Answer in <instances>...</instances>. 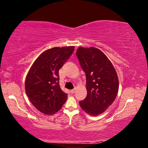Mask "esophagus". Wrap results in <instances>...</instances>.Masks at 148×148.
I'll use <instances>...</instances> for the list:
<instances>
[{
  "label": "esophagus",
  "instance_id": "1",
  "mask_svg": "<svg viewBox=\"0 0 148 148\" xmlns=\"http://www.w3.org/2000/svg\"><path fill=\"white\" fill-rule=\"evenodd\" d=\"M75 90H76L75 89H72V90H71V93H72V94L74 93V92H75Z\"/></svg>",
  "mask_w": 148,
  "mask_h": 148
}]
</instances>
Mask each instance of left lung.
I'll list each match as a JSON object with an SVG mask.
<instances>
[{"mask_svg": "<svg viewBox=\"0 0 148 148\" xmlns=\"http://www.w3.org/2000/svg\"><path fill=\"white\" fill-rule=\"evenodd\" d=\"M76 56L86 75V98L79 101L86 113L97 116L106 110L116 99L119 80L113 64L101 50L79 47Z\"/></svg>", "mask_w": 148, "mask_h": 148, "instance_id": "left-lung-1", "label": "left lung"}]
</instances>
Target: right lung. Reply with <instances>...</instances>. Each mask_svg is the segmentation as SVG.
<instances>
[{
    "instance_id": "1",
    "label": "right lung",
    "mask_w": 148,
    "mask_h": 148,
    "mask_svg": "<svg viewBox=\"0 0 148 148\" xmlns=\"http://www.w3.org/2000/svg\"><path fill=\"white\" fill-rule=\"evenodd\" d=\"M74 50V46L56 47L40 54L27 75L25 87L32 105L42 113L53 115L61 108L67 94L59 86V71Z\"/></svg>"
}]
</instances>
